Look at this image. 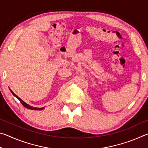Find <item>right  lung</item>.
Wrapping results in <instances>:
<instances>
[{
	"mask_svg": "<svg viewBox=\"0 0 148 148\" xmlns=\"http://www.w3.org/2000/svg\"><path fill=\"white\" fill-rule=\"evenodd\" d=\"M9 89H10V88H9ZM10 91H11V92H12V95H13L14 97H16L17 99L19 100V101L21 102V103L22 104V105H23V106L24 107L30 109V110H43V109H44V108H45L44 107H43V108H36V107H33V106H30L29 104H27L25 102H24V101H23V100L20 99L19 97L18 96H17V95H16V94H15L14 92L13 91H12L10 89Z\"/></svg>",
	"mask_w": 148,
	"mask_h": 148,
	"instance_id": "1",
	"label": "right lung"
}]
</instances>
